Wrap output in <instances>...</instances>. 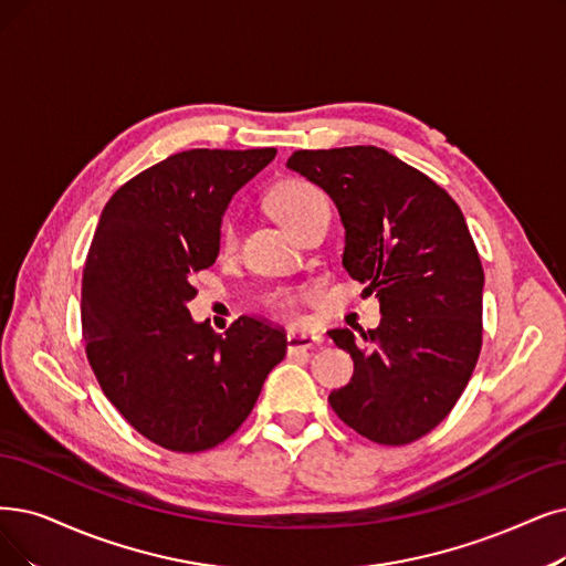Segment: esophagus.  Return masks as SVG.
Masks as SVG:
<instances>
[{
  "mask_svg": "<svg viewBox=\"0 0 566 566\" xmlns=\"http://www.w3.org/2000/svg\"><path fill=\"white\" fill-rule=\"evenodd\" d=\"M323 338L315 334H304V332H290L287 334V355H297V353H306L315 346H321Z\"/></svg>",
  "mask_w": 566,
  "mask_h": 566,
  "instance_id": "34e87169",
  "label": "esophagus"
}]
</instances>
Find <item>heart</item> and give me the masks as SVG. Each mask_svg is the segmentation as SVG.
<instances>
[{"mask_svg": "<svg viewBox=\"0 0 566 566\" xmlns=\"http://www.w3.org/2000/svg\"><path fill=\"white\" fill-rule=\"evenodd\" d=\"M325 207H327L325 195L302 178H287L269 195V211L274 213V218L283 224V228L295 237L304 230V224ZM234 248H237V230L230 220H224L218 230V253L230 255L234 253ZM306 297H308L306 287H279L271 292V295L264 300V304L274 313L283 315V318L295 321L300 315V306L304 304Z\"/></svg>", "mask_w": 566, "mask_h": 566, "instance_id": "obj_1", "label": "heart"}]
</instances>
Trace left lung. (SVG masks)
<instances>
[{"mask_svg": "<svg viewBox=\"0 0 566 566\" xmlns=\"http://www.w3.org/2000/svg\"><path fill=\"white\" fill-rule=\"evenodd\" d=\"M287 167L323 188L346 228L344 266L376 292V329L327 332L350 353L334 413L382 446L424 437L453 411L483 344V266L441 186L376 146L295 150Z\"/></svg>", "mask_w": 566, "mask_h": 566, "instance_id": "obj_1", "label": "left lung"}]
</instances>
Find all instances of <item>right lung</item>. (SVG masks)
Here are the masks:
<instances>
[{"instance_id": "1", "label": "right lung", "mask_w": 566, "mask_h": 566, "mask_svg": "<svg viewBox=\"0 0 566 566\" xmlns=\"http://www.w3.org/2000/svg\"><path fill=\"white\" fill-rule=\"evenodd\" d=\"M276 148H195L134 176L102 211L90 243L81 323L106 399L148 441L199 453L232 437L285 357L283 329L241 315L216 334L195 323L190 279L218 258L234 192Z\"/></svg>"}]
</instances>
